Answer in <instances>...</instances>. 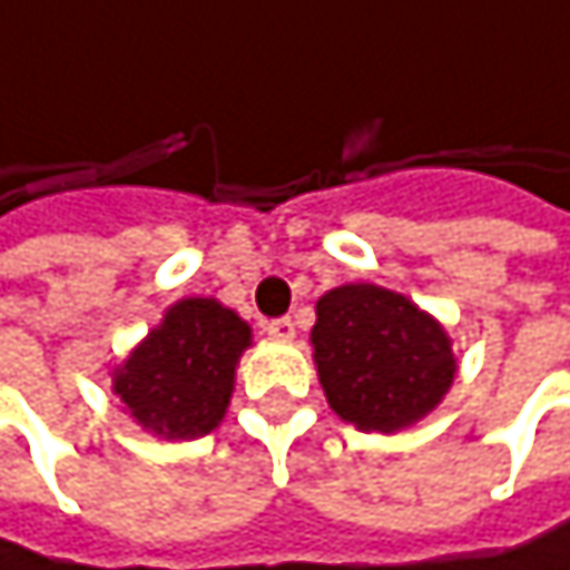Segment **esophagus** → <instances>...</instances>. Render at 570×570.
Segmentation results:
<instances>
[{
	"label": "esophagus",
	"mask_w": 570,
	"mask_h": 570,
	"mask_svg": "<svg viewBox=\"0 0 570 570\" xmlns=\"http://www.w3.org/2000/svg\"><path fill=\"white\" fill-rule=\"evenodd\" d=\"M263 331H266L273 341H294V334H297V327H294V321H291V317L266 321V324H263Z\"/></svg>",
	"instance_id": "obj_1"
}]
</instances>
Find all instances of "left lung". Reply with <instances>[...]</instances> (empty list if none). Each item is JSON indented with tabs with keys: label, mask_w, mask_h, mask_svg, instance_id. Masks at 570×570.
Masks as SVG:
<instances>
[{
	"label": "left lung",
	"mask_w": 570,
	"mask_h": 570,
	"mask_svg": "<svg viewBox=\"0 0 570 570\" xmlns=\"http://www.w3.org/2000/svg\"><path fill=\"white\" fill-rule=\"evenodd\" d=\"M314 367L331 411L357 431L397 434L448 397L458 357L444 324L377 283H344L317 301Z\"/></svg>",
	"instance_id": "8db88e82"
}]
</instances>
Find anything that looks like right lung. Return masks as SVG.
Here are the masks:
<instances>
[{
	"mask_svg": "<svg viewBox=\"0 0 570 570\" xmlns=\"http://www.w3.org/2000/svg\"><path fill=\"white\" fill-rule=\"evenodd\" d=\"M249 324L213 297H183L109 371L112 394L146 434L196 441L226 417Z\"/></svg>",
	"mask_w": 570,
	"mask_h": 570,
	"instance_id": "1",
	"label": "right lung"
}]
</instances>
